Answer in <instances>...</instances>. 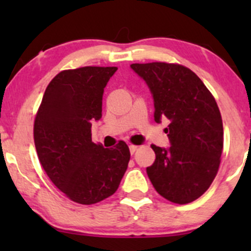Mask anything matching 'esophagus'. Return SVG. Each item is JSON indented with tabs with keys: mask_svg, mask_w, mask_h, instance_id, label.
<instances>
[{
	"mask_svg": "<svg viewBox=\"0 0 251 251\" xmlns=\"http://www.w3.org/2000/svg\"><path fill=\"white\" fill-rule=\"evenodd\" d=\"M138 148H139V146H137V145H129V152H131V153L133 154L134 152L138 150Z\"/></svg>",
	"mask_w": 251,
	"mask_h": 251,
	"instance_id": "obj_1",
	"label": "esophagus"
}]
</instances>
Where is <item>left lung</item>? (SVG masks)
<instances>
[{"mask_svg":"<svg viewBox=\"0 0 251 251\" xmlns=\"http://www.w3.org/2000/svg\"><path fill=\"white\" fill-rule=\"evenodd\" d=\"M154 101V120L168 118L171 146L151 145L154 163L146 168L160 196L176 204L200 198L214 181L223 151V123L211 92L191 70L178 63H132Z\"/></svg>","mask_w":251,"mask_h":251,"instance_id":"left-lung-1","label":"left lung"}]
</instances>
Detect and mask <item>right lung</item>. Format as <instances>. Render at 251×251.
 Instances as JSON below:
<instances>
[{
	"label": "right lung",
	"mask_w": 251,
	"mask_h": 251,
	"mask_svg": "<svg viewBox=\"0 0 251 251\" xmlns=\"http://www.w3.org/2000/svg\"><path fill=\"white\" fill-rule=\"evenodd\" d=\"M117 67L66 70L53 77L34 122V143L43 170L71 201L96 204L117 191L129 149L92 142V123L101 118L103 88Z\"/></svg>",
	"instance_id": "add662e5"
}]
</instances>
